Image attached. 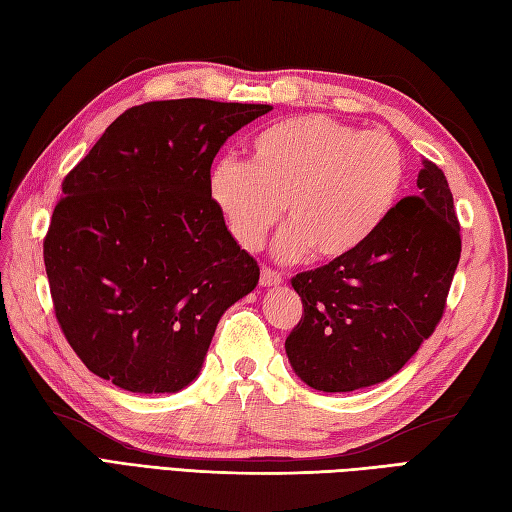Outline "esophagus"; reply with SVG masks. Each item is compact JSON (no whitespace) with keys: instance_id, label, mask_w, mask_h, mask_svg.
<instances>
[{"instance_id":"obj_1","label":"esophagus","mask_w":512,"mask_h":512,"mask_svg":"<svg viewBox=\"0 0 512 512\" xmlns=\"http://www.w3.org/2000/svg\"><path fill=\"white\" fill-rule=\"evenodd\" d=\"M259 284L268 286V288H270V286H277V284H281V275L277 273V270L264 266V268H262V275H259Z\"/></svg>"}]
</instances>
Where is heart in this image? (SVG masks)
<instances>
[{
    "instance_id": "obj_1",
    "label": "heart",
    "mask_w": 512,
    "mask_h": 512,
    "mask_svg": "<svg viewBox=\"0 0 512 512\" xmlns=\"http://www.w3.org/2000/svg\"><path fill=\"white\" fill-rule=\"evenodd\" d=\"M402 182L405 154L394 136L312 114L259 129L246 165L217 160L209 193L242 248L262 246L284 206L290 224L275 246L281 259L310 250L319 259H341L387 220Z\"/></svg>"
}]
</instances>
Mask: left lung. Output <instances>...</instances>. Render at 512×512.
Masks as SVG:
<instances>
[{"label":"left lung","mask_w":512,"mask_h":512,"mask_svg":"<svg viewBox=\"0 0 512 512\" xmlns=\"http://www.w3.org/2000/svg\"><path fill=\"white\" fill-rule=\"evenodd\" d=\"M462 253L442 169L422 158L416 195L402 198L352 255L290 279L303 312L288 361L319 391L383 383L436 332Z\"/></svg>","instance_id":"8db88e82"}]
</instances>
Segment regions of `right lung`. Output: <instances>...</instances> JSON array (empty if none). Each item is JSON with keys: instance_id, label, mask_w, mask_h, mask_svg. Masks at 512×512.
<instances>
[{"instance_id": "right-lung-1", "label": "right lung", "mask_w": 512, "mask_h": 512, "mask_svg": "<svg viewBox=\"0 0 512 512\" xmlns=\"http://www.w3.org/2000/svg\"><path fill=\"white\" fill-rule=\"evenodd\" d=\"M270 110L136 105L63 178L43 262L54 317L92 374L138 394H173L198 376L224 310L259 281L211 198V165Z\"/></svg>"}]
</instances>
